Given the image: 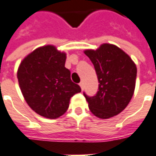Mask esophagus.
Wrapping results in <instances>:
<instances>
[{
	"label": "esophagus",
	"instance_id": "esophagus-1",
	"mask_svg": "<svg viewBox=\"0 0 156 156\" xmlns=\"http://www.w3.org/2000/svg\"><path fill=\"white\" fill-rule=\"evenodd\" d=\"M79 86H80V88H81L82 90H83V88H84V83H83V82H81V83H79Z\"/></svg>",
	"mask_w": 156,
	"mask_h": 156
}]
</instances>
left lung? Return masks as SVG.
I'll use <instances>...</instances> for the list:
<instances>
[{"mask_svg":"<svg viewBox=\"0 0 156 156\" xmlns=\"http://www.w3.org/2000/svg\"><path fill=\"white\" fill-rule=\"evenodd\" d=\"M84 53L94 66L98 91L94 97L84 94L90 111L103 119L119 115L134 94L137 68L129 55L117 46L104 43Z\"/></svg>","mask_w":156,"mask_h":156,"instance_id":"1","label":"left lung"}]
</instances>
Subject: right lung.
Returning <instances> with one entry per match:
<instances>
[{
    "label": "right lung",
    "instance_id": "right-lung-1",
    "mask_svg": "<svg viewBox=\"0 0 156 156\" xmlns=\"http://www.w3.org/2000/svg\"><path fill=\"white\" fill-rule=\"evenodd\" d=\"M66 53L53 45L37 48L19 65V87L29 107L37 115L57 119L67 111L70 98L81 92L65 68Z\"/></svg>",
    "mask_w": 156,
    "mask_h": 156
}]
</instances>
